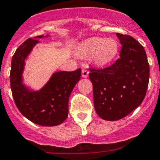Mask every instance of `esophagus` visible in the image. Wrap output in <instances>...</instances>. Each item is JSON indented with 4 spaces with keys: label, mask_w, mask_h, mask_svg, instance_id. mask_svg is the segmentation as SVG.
Instances as JSON below:
<instances>
[{
    "label": "esophagus",
    "mask_w": 160,
    "mask_h": 160,
    "mask_svg": "<svg viewBox=\"0 0 160 160\" xmlns=\"http://www.w3.org/2000/svg\"><path fill=\"white\" fill-rule=\"evenodd\" d=\"M89 75V70L87 69H83L82 70V78H87Z\"/></svg>",
    "instance_id": "34e87169"
}]
</instances>
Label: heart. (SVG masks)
I'll use <instances>...</instances> for the list:
<instances>
[{
	"instance_id": "b5f03b06",
	"label": "heart",
	"mask_w": 160,
	"mask_h": 160,
	"mask_svg": "<svg viewBox=\"0 0 160 160\" xmlns=\"http://www.w3.org/2000/svg\"><path fill=\"white\" fill-rule=\"evenodd\" d=\"M118 52V44L114 38L94 37L83 41L77 48L80 57L91 58L96 66H103L111 63Z\"/></svg>"
}]
</instances>
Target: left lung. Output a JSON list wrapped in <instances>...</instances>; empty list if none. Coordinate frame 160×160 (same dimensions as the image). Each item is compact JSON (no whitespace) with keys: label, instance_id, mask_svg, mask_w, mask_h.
Segmentation results:
<instances>
[{"label":"left lung","instance_id":"left-lung-1","mask_svg":"<svg viewBox=\"0 0 160 160\" xmlns=\"http://www.w3.org/2000/svg\"><path fill=\"white\" fill-rule=\"evenodd\" d=\"M116 35L122 46L119 58L105 69H90L89 73L95 111L107 121L121 119L140 105L150 76L143 46L129 35Z\"/></svg>","mask_w":160,"mask_h":160}]
</instances>
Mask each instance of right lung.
<instances>
[{
  "instance_id": "add662e5",
  "label": "right lung",
  "mask_w": 160,
  "mask_h": 160,
  "mask_svg": "<svg viewBox=\"0 0 160 160\" xmlns=\"http://www.w3.org/2000/svg\"><path fill=\"white\" fill-rule=\"evenodd\" d=\"M48 37L29 38L18 48L11 63L10 86L15 104L25 118L38 125L53 127L62 123L68 117L69 98L80 80L82 70L55 72L38 90L26 86L23 78L25 59L40 43L38 38Z\"/></svg>"
}]
</instances>
